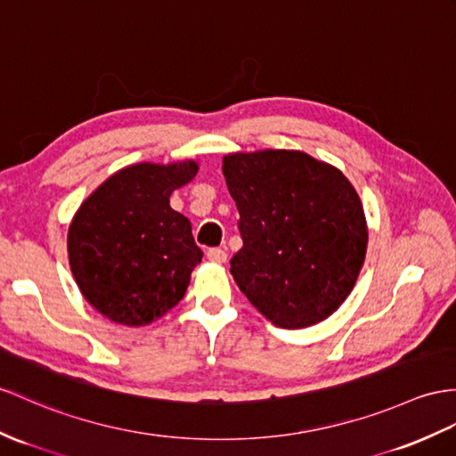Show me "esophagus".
I'll use <instances>...</instances> for the list:
<instances>
[{
    "instance_id": "1",
    "label": "esophagus",
    "mask_w": 456,
    "mask_h": 456,
    "mask_svg": "<svg viewBox=\"0 0 456 456\" xmlns=\"http://www.w3.org/2000/svg\"><path fill=\"white\" fill-rule=\"evenodd\" d=\"M207 257H208V261H213V263H226V251L224 249H220V248H210L208 251H207Z\"/></svg>"
}]
</instances>
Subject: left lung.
Returning <instances> with one entry per match:
<instances>
[{"label":"left lung","instance_id":"obj_1","mask_svg":"<svg viewBox=\"0 0 456 456\" xmlns=\"http://www.w3.org/2000/svg\"><path fill=\"white\" fill-rule=\"evenodd\" d=\"M243 248L230 273L281 329L327 319L352 292L368 248L360 197L344 174L299 151L228 154Z\"/></svg>","mask_w":456,"mask_h":456}]
</instances>
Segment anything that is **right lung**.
<instances>
[{
	"label": "right lung",
	"instance_id": "obj_1",
	"mask_svg": "<svg viewBox=\"0 0 456 456\" xmlns=\"http://www.w3.org/2000/svg\"><path fill=\"white\" fill-rule=\"evenodd\" d=\"M195 174L193 160L127 166L77 210L71 273L86 302L114 323L149 325L183 297L203 251L170 195Z\"/></svg>",
	"mask_w": 456,
	"mask_h": 456
}]
</instances>
